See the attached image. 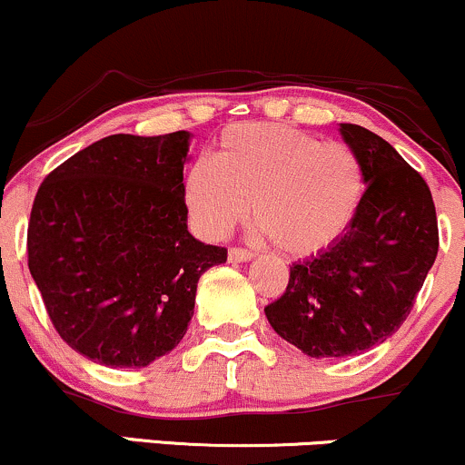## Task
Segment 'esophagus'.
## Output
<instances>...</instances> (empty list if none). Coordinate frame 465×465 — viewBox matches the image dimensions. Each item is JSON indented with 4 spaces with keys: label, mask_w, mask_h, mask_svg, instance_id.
<instances>
[{
    "label": "esophagus",
    "mask_w": 465,
    "mask_h": 465,
    "mask_svg": "<svg viewBox=\"0 0 465 465\" xmlns=\"http://www.w3.org/2000/svg\"><path fill=\"white\" fill-rule=\"evenodd\" d=\"M252 252L250 250H243V248H231L228 250V261L231 263H245V261L252 259Z\"/></svg>",
    "instance_id": "esophagus-1"
}]
</instances>
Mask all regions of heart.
<instances>
[{
    "mask_svg": "<svg viewBox=\"0 0 465 465\" xmlns=\"http://www.w3.org/2000/svg\"><path fill=\"white\" fill-rule=\"evenodd\" d=\"M365 169L351 145L320 141L285 124H237L183 180L189 220L202 237L222 239L250 213L261 237L293 256L332 245L361 209Z\"/></svg>",
    "mask_w": 465,
    "mask_h": 465,
    "instance_id": "1",
    "label": "heart"
}]
</instances>
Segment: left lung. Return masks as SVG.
Here are the masks:
<instances>
[{
  "label": "left lung",
  "instance_id": "1",
  "mask_svg": "<svg viewBox=\"0 0 465 465\" xmlns=\"http://www.w3.org/2000/svg\"><path fill=\"white\" fill-rule=\"evenodd\" d=\"M341 139L361 158V209L335 243L289 267L285 293L265 315L309 357H357L390 340L411 313L440 248L435 204L424 178L357 124Z\"/></svg>",
  "mask_w": 465,
  "mask_h": 465
}]
</instances>
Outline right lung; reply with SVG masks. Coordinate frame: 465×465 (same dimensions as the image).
Masks as SVG:
<instances>
[{
	"instance_id": "add662e5",
	"label": "right lung",
	"mask_w": 465,
	"mask_h": 465,
	"mask_svg": "<svg viewBox=\"0 0 465 465\" xmlns=\"http://www.w3.org/2000/svg\"><path fill=\"white\" fill-rule=\"evenodd\" d=\"M191 133L111 134L43 180L27 267L58 335L93 363L145 368L178 346L198 281L226 261L187 228Z\"/></svg>"
}]
</instances>
